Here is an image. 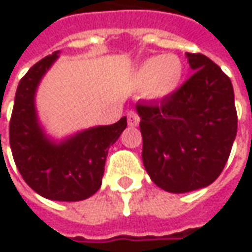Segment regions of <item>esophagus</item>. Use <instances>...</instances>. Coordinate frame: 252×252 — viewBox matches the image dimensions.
Wrapping results in <instances>:
<instances>
[{"label": "esophagus", "instance_id": "obj_1", "mask_svg": "<svg viewBox=\"0 0 252 252\" xmlns=\"http://www.w3.org/2000/svg\"><path fill=\"white\" fill-rule=\"evenodd\" d=\"M139 122H140V116H139V113L136 111H129L127 112V123H129V126H137L139 125Z\"/></svg>", "mask_w": 252, "mask_h": 252}]
</instances>
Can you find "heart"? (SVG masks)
Wrapping results in <instances>:
<instances>
[{"label": "heart", "mask_w": 252, "mask_h": 252, "mask_svg": "<svg viewBox=\"0 0 252 252\" xmlns=\"http://www.w3.org/2000/svg\"><path fill=\"white\" fill-rule=\"evenodd\" d=\"M184 78V63L175 54L147 59L136 71V81L146 87L151 99H165L178 90Z\"/></svg>", "instance_id": "heart-1"}]
</instances>
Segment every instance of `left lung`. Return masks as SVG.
<instances>
[{"mask_svg":"<svg viewBox=\"0 0 252 252\" xmlns=\"http://www.w3.org/2000/svg\"><path fill=\"white\" fill-rule=\"evenodd\" d=\"M195 73L171 96L137 102L143 137L141 158L151 181L172 193L215 182L237 134L231 81L200 53H187Z\"/></svg>","mask_w":252,"mask_h":252,"instance_id":"8db88e82","label":"left lung"}]
</instances>
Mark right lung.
I'll return each mask as SVG.
<instances>
[{"mask_svg":"<svg viewBox=\"0 0 252 252\" xmlns=\"http://www.w3.org/2000/svg\"><path fill=\"white\" fill-rule=\"evenodd\" d=\"M59 52L31 67L19 81L9 122V144L25 182L36 193L60 202H77L101 188L108 150L126 129L127 121L96 126L56 143L40 127L34 94Z\"/></svg>","mask_w":252,"mask_h":252,"instance_id":"1","label":"right lung"}]
</instances>
